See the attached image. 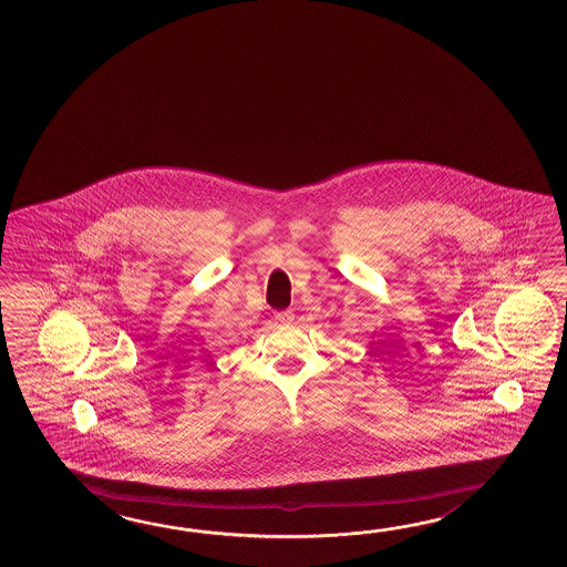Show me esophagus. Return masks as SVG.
I'll list each match as a JSON object with an SVG mask.
<instances>
[{"label": "esophagus", "mask_w": 567, "mask_h": 567, "mask_svg": "<svg viewBox=\"0 0 567 567\" xmlns=\"http://www.w3.org/2000/svg\"><path fill=\"white\" fill-rule=\"evenodd\" d=\"M291 320H293V313L291 312L276 313V322H279V324H291Z\"/></svg>", "instance_id": "obj_1"}]
</instances>
